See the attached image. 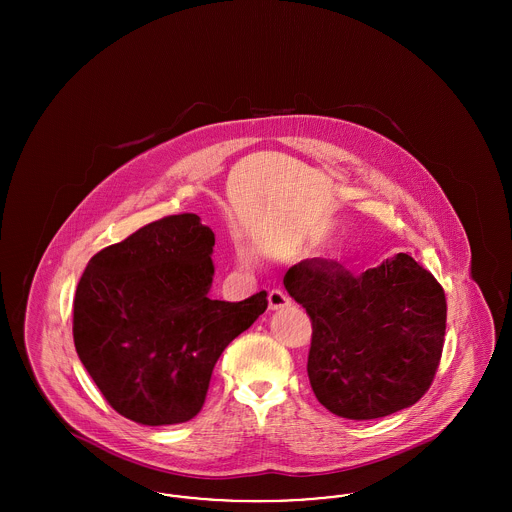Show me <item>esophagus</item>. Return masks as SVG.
<instances>
[{
  "mask_svg": "<svg viewBox=\"0 0 512 512\" xmlns=\"http://www.w3.org/2000/svg\"><path fill=\"white\" fill-rule=\"evenodd\" d=\"M290 303H292L290 295L286 292H282V290H272V292L268 293V309H272V311L284 309V307H288Z\"/></svg>",
  "mask_w": 512,
  "mask_h": 512,
  "instance_id": "obj_1",
  "label": "esophagus"
}]
</instances>
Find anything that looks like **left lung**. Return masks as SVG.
<instances>
[{"instance_id":"8db88e82","label":"left lung","mask_w":512,"mask_h":512,"mask_svg":"<svg viewBox=\"0 0 512 512\" xmlns=\"http://www.w3.org/2000/svg\"><path fill=\"white\" fill-rule=\"evenodd\" d=\"M284 286L313 324L307 372L341 418L372 420L414 405L438 372L447 303L432 272L397 253L353 276L332 259L293 265Z\"/></svg>"}]
</instances>
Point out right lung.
Returning <instances> with one entry per match:
<instances>
[{"mask_svg": "<svg viewBox=\"0 0 512 512\" xmlns=\"http://www.w3.org/2000/svg\"><path fill=\"white\" fill-rule=\"evenodd\" d=\"M215 234L194 213L149 222L96 253L74 293L76 353L105 401L138 424L201 411L222 351L267 311V292L211 299Z\"/></svg>", "mask_w": 512, "mask_h": 512, "instance_id": "right-lung-1", "label": "right lung"}]
</instances>
